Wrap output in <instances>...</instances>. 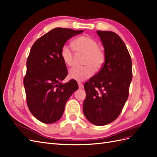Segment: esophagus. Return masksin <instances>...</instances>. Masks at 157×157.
Returning a JSON list of instances; mask_svg holds the SVG:
<instances>
[{
	"label": "esophagus",
	"instance_id": "esophagus-1",
	"mask_svg": "<svg viewBox=\"0 0 157 157\" xmlns=\"http://www.w3.org/2000/svg\"><path fill=\"white\" fill-rule=\"evenodd\" d=\"M78 87H79V88H80V89H82V88H84L83 84H82L81 82H78Z\"/></svg>",
	"mask_w": 157,
	"mask_h": 157
}]
</instances>
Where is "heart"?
I'll return each mask as SVG.
<instances>
[{"mask_svg":"<svg viewBox=\"0 0 157 157\" xmlns=\"http://www.w3.org/2000/svg\"><path fill=\"white\" fill-rule=\"evenodd\" d=\"M73 48L75 53L84 54L82 67H75L69 70V77L70 78L83 81L91 77L94 73V69L99 70L104 62L105 56L104 51L99 47L96 40L92 37L84 35L81 36L73 42ZM61 57L64 63L67 66H71L73 63L74 56L70 47L64 44L61 49Z\"/></svg>","mask_w":157,"mask_h":157,"instance_id":"b5f03b06","label":"heart"}]
</instances>
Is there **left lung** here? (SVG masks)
Instances as JSON below:
<instances>
[{"instance_id":"1","label":"left lung","mask_w":157,"mask_h":157,"mask_svg":"<svg viewBox=\"0 0 157 157\" xmlns=\"http://www.w3.org/2000/svg\"><path fill=\"white\" fill-rule=\"evenodd\" d=\"M105 52L101 70L84 84V116L93 124L104 126L119 116L129 94L132 59L124 42L115 33L97 31Z\"/></svg>"}]
</instances>
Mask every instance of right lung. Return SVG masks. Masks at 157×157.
I'll return each instance as SVG.
<instances>
[{
  "instance_id": "1",
  "label": "right lung",
  "mask_w": 157,
  "mask_h": 157,
  "mask_svg": "<svg viewBox=\"0 0 157 157\" xmlns=\"http://www.w3.org/2000/svg\"><path fill=\"white\" fill-rule=\"evenodd\" d=\"M83 31L55 28L36 40L31 47L23 84L29 111L42 122L51 124L60 119L66 103L78 88L73 79L61 83L68 72L60 52L69 39Z\"/></svg>"
}]
</instances>
